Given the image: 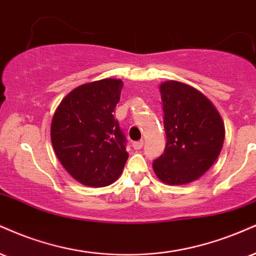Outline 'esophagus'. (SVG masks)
<instances>
[{"mask_svg": "<svg viewBox=\"0 0 256 256\" xmlns=\"http://www.w3.org/2000/svg\"><path fill=\"white\" fill-rule=\"evenodd\" d=\"M143 144H144L143 140H140L134 142V143H132V146H134V149H136V150H140V149H142V146H143Z\"/></svg>", "mask_w": 256, "mask_h": 256, "instance_id": "esophagus-1", "label": "esophagus"}]
</instances>
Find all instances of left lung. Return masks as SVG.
<instances>
[{
  "label": "left lung",
  "mask_w": 256,
  "mask_h": 256,
  "mask_svg": "<svg viewBox=\"0 0 256 256\" xmlns=\"http://www.w3.org/2000/svg\"><path fill=\"white\" fill-rule=\"evenodd\" d=\"M160 92L167 144L152 163L154 172L164 184H190L217 160L226 136L224 122L211 101L188 84L166 81Z\"/></svg>",
  "instance_id": "1"
}]
</instances>
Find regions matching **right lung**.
Listing matches in <instances>:
<instances>
[{"mask_svg":"<svg viewBox=\"0 0 256 256\" xmlns=\"http://www.w3.org/2000/svg\"><path fill=\"white\" fill-rule=\"evenodd\" d=\"M122 81L104 78L80 86L62 100L51 122V142L62 166L78 182L104 187L122 174L128 154L114 118Z\"/></svg>","mask_w":256,"mask_h":256,"instance_id":"1","label":"right lung"}]
</instances>
